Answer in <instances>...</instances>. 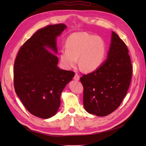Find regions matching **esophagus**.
Instances as JSON below:
<instances>
[{
    "instance_id": "obj_1",
    "label": "esophagus",
    "mask_w": 146,
    "mask_h": 146,
    "mask_svg": "<svg viewBox=\"0 0 146 146\" xmlns=\"http://www.w3.org/2000/svg\"><path fill=\"white\" fill-rule=\"evenodd\" d=\"M74 79L75 80L78 81L79 80H80V76H79L77 74H76V75H75V76L74 77Z\"/></svg>"
}]
</instances>
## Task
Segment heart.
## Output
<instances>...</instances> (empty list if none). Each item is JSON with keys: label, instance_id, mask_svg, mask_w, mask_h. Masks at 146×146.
I'll return each instance as SVG.
<instances>
[{"label": "heart", "instance_id": "b5f03b06", "mask_svg": "<svg viewBox=\"0 0 146 146\" xmlns=\"http://www.w3.org/2000/svg\"><path fill=\"white\" fill-rule=\"evenodd\" d=\"M105 44L102 39L85 32L73 33L68 38L66 48L60 52V63L66 69L74 68L77 63L85 72L94 71L102 63Z\"/></svg>", "mask_w": 146, "mask_h": 146}]
</instances>
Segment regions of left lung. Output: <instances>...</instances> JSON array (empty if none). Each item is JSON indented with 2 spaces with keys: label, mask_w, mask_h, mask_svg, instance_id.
Instances as JSON below:
<instances>
[{
  "label": "left lung",
  "mask_w": 146,
  "mask_h": 146,
  "mask_svg": "<svg viewBox=\"0 0 146 146\" xmlns=\"http://www.w3.org/2000/svg\"><path fill=\"white\" fill-rule=\"evenodd\" d=\"M131 75L127 47L112 32L107 58L94 72L80 78L86 111L98 116H107L115 111L127 94Z\"/></svg>",
  "instance_id": "obj_1"
}]
</instances>
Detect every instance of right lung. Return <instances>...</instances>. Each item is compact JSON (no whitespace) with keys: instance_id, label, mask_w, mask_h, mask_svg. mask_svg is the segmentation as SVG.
<instances>
[{"instance_id":"1","label":"right lung","mask_w":146,"mask_h":146,"mask_svg":"<svg viewBox=\"0 0 146 146\" xmlns=\"http://www.w3.org/2000/svg\"><path fill=\"white\" fill-rule=\"evenodd\" d=\"M66 28L63 24L38 30L22 46L14 64V86L17 96L28 111L42 119L54 116L60 96L75 74L57 64L56 38Z\"/></svg>"}]
</instances>
